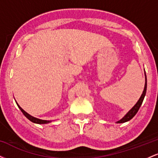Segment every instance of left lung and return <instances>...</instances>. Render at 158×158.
Segmentation results:
<instances>
[{"mask_svg":"<svg viewBox=\"0 0 158 158\" xmlns=\"http://www.w3.org/2000/svg\"><path fill=\"white\" fill-rule=\"evenodd\" d=\"M145 77H146V83H145V88H144V90H143V92L142 95H141L140 98H139V100L137 101V102L136 103L135 106H134L133 108H132L129 111H128V113L126 114V116H125V117H123V119H121L120 120H119L118 122H117V123H126V122H127V121L130 120V119H131L134 117H135V116L136 115V114H137V111H138L139 108H140L141 105H142L143 101V99H144L145 96H146V88H147V79H146V72H145Z\"/></svg>","mask_w":158,"mask_h":158,"instance_id":"left-lung-1","label":"left lung"}]
</instances>
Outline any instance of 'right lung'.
Returning a JSON list of instances; mask_svg holds the SVG:
<instances>
[{
  "label": "right lung",
  "instance_id": "right-lung-1",
  "mask_svg": "<svg viewBox=\"0 0 158 158\" xmlns=\"http://www.w3.org/2000/svg\"><path fill=\"white\" fill-rule=\"evenodd\" d=\"M16 103H17V102H16ZM17 105H18V106H19V108H20V110H21V111H22V113L23 114V115H24L25 117H26L27 119H30V120L31 121V122L34 123H38V124H45V123H48L50 122V121L43 120V119H40L35 118V117H32V116L30 115V114H27V112L25 111V110H23L22 109V108H21V107L19 106V105L18 104V103H17Z\"/></svg>",
  "mask_w": 158,
  "mask_h": 158
}]
</instances>
